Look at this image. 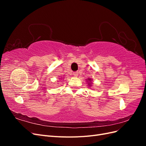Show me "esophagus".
<instances>
[{"mask_svg":"<svg viewBox=\"0 0 146 146\" xmlns=\"http://www.w3.org/2000/svg\"><path fill=\"white\" fill-rule=\"evenodd\" d=\"M73 74H74V76L77 77V76H78V72H74L73 73Z\"/></svg>","mask_w":146,"mask_h":146,"instance_id":"34e87169","label":"esophagus"}]
</instances>
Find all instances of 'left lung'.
Wrapping results in <instances>:
<instances>
[{"mask_svg":"<svg viewBox=\"0 0 146 146\" xmlns=\"http://www.w3.org/2000/svg\"><path fill=\"white\" fill-rule=\"evenodd\" d=\"M88 80L89 81V82H91V79H90V78H88ZM88 85H90V84H88Z\"/></svg>","mask_w":146,"mask_h":146,"instance_id":"left-lung-1","label":"left lung"}]
</instances>
